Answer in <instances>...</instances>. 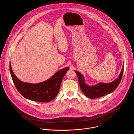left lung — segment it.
Instances as JSON below:
<instances>
[{
  "label": "left lung",
  "instance_id": "left-lung-1",
  "mask_svg": "<svg viewBox=\"0 0 134 134\" xmlns=\"http://www.w3.org/2000/svg\"><path fill=\"white\" fill-rule=\"evenodd\" d=\"M74 71L77 75L80 88L85 95L89 98L95 99L109 94L117 88L123 75L124 66L122 68L119 76L115 81L109 83H100L93 86L87 85L85 82L83 76L78 71L76 70Z\"/></svg>",
  "mask_w": 134,
  "mask_h": 134
}]
</instances>
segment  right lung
<instances>
[{
	"label": "right lung",
	"instance_id": "obj_1",
	"mask_svg": "<svg viewBox=\"0 0 134 134\" xmlns=\"http://www.w3.org/2000/svg\"><path fill=\"white\" fill-rule=\"evenodd\" d=\"M69 68L66 67L58 71L44 82L32 84L23 82L14 73L11 63L9 70L13 82L18 91L25 98L37 102H47L53 100L58 95L62 80Z\"/></svg>",
	"mask_w": 134,
	"mask_h": 134
}]
</instances>
